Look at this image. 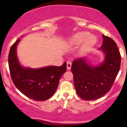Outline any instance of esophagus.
Masks as SVG:
<instances>
[{
    "mask_svg": "<svg viewBox=\"0 0 127 127\" xmlns=\"http://www.w3.org/2000/svg\"><path fill=\"white\" fill-rule=\"evenodd\" d=\"M71 67H72V64H71V63L69 62H67V69L70 70Z\"/></svg>",
    "mask_w": 127,
    "mask_h": 127,
    "instance_id": "34e87169",
    "label": "esophagus"
}]
</instances>
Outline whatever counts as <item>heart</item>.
Here are the masks:
<instances>
[{"instance_id": "obj_1", "label": "heart", "mask_w": 127, "mask_h": 127, "mask_svg": "<svg viewBox=\"0 0 127 127\" xmlns=\"http://www.w3.org/2000/svg\"><path fill=\"white\" fill-rule=\"evenodd\" d=\"M97 42L96 37L91 35L88 32H79L70 37L67 40V44L70 46L80 45L77 51V54L79 56H83Z\"/></svg>"}]
</instances>
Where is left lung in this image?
<instances>
[{"mask_svg":"<svg viewBox=\"0 0 127 127\" xmlns=\"http://www.w3.org/2000/svg\"><path fill=\"white\" fill-rule=\"evenodd\" d=\"M103 41L98 50L104 55L101 63L93 65L87 58L72 63V70L77 94L85 100H93L106 94L111 88L121 66V54L113 39L103 34Z\"/></svg>","mask_w":127,"mask_h":127,"instance_id":"8db88e82","label":"left lung"}]
</instances>
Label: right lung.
I'll return each instance as SVG.
<instances>
[{
  "label": "right lung",
  "instance_id": "obj_1",
  "mask_svg": "<svg viewBox=\"0 0 127 127\" xmlns=\"http://www.w3.org/2000/svg\"><path fill=\"white\" fill-rule=\"evenodd\" d=\"M19 38L11 46L8 64L11 78L18 90L29 98L44 101L51 97L59 85L60 79L66 72V62L61 66L49 65L39 68L21 65L17 54Z\"/></svg>",
  "mask_w": 127,
  "mask_h": 127
}]
</instances>
